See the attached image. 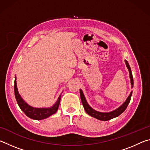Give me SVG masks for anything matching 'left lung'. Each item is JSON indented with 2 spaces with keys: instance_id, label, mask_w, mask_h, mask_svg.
Wrapping results in <instances>:
<instances>
[{
  "instance_id": "left-lung-1",
  "label": "left lung",
  "mask_w": 150,
  "mask_h": 150,
  "mask_svg": "<svg viewBox=\"0 0 150 150\" xmlns=\"http://www.w3.org/2000/svg\"><path fill=\"white\" fill-rule=\"evenodd\" d=\"M124 62H125L126 67L128 69L132 88H133L134 80H133V76H132V73L130 67V65H129L128 62H127L126 60L124 61ZM79 91H80V96H81V102H82L83 106V107H84L86 113H87V115H88L89 116H92V117H93V118H95L96 119H98V120H103V121L109 120H110V119L116 118V117H117V116H118L119 115H120L121 114L126 110V108H127V106H128V104L130 101L132 95V91H131L130 95H129L128 97L126 98L125 102H124L120 106H119L118 108L115 109V110L110 111V112H102L95 110V109H93L92 107H91V106L88 105L87 100H86V98L84 95V93H83V91L81 89H80Z\"/></svg>"
}]
</instances>
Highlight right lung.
Returning a JSON list of instances; mask_svg holds the SVG:
<instances>
[{
    "mask_svg": "<svg viewBox=\"0 0 150 150\" xmlns=\"http://www.w3.org/2000/svg\"><path fill=\"white\" fill-rule=\"evenodd\" d=\"M14 95L16 97V100L17 101L18 105L20 109L24 112L25 115L28 116L30 118H32L33 120H40L43 119L47 118L49 116H52L56 112L59 107L61 97L62 95H60L58 97L57 100L54 105L51 107L48 108H35L29 105L24 100L23 98L21 97V96L18 93L16 85V77H15L14 80Z\"/></svg>",
    "mask_w": 150,
    "mask_h": 150,
    "instance_id": "1",
    "label": "right lung"
}]
</instances>
